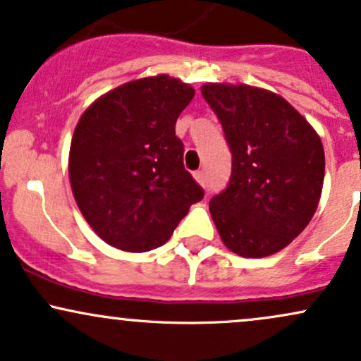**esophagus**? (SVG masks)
Here are the masks:
<instances>
[{"instance_id":"esophagus-1","label":"esophagus","mask_w":361,"mask_h":361,"mask_svg":"<svg viewBox=\"0 0 361 361\" xmlns=\"http://www.w3.org/2000/svg\"><path fill=\"white\" fill-rule=\"evenodd\" d=\"M193 178H195V180H197L198 185L205 186V183H207V173L204 171V169H200V171H195L193 173Z\"/></svg>"}]
</instances>
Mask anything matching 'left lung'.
<instances>
[{
    "label": "left lung",
    "mask_w": 361,
    "mask_h": 361,
    "mask_svg": "<svg viewBox=\"0 0 361 361\" xmlns=\"http://www.w3.org/2000/svg\"><path fill=\"white\" fill-rule=\"evenodd\" d=\"M202 94L233 152L229 185L209 205L222 243L243 258L275 255L316 214L326 164L321 137L273 91L207 82Z\"/></svg>",
    "instance_id": "8db88e82"
}]
</instances>
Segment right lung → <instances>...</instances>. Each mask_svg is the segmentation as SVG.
<instances>
[{"label": "right lung", "instance_id": "right-lung-1", "mask_svg": "<svg viewBox=\"0 0 361 361\" xmlns=\"http://www.w3.org/2000/svg\"><path fill=\"white\" fill-rule=\"evenodd\" d=\"M195 90L168 76L128 81L94 100L74 128L69 181L82 217L110 246H163L204 190L183 166L175 126Z\"/></svg>", "mask_w": 361, "mask_h": 361}]
</instances>
